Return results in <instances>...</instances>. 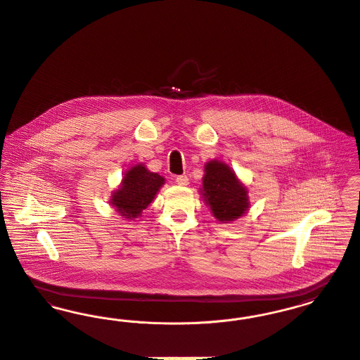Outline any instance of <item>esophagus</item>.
Listing matches in <instances>:
<instances>
[{
  "label": "esophagus",
  "mask_w": 360,
  "mask_h": 360,
  "mask_svg": "<svg viewBox=\"0 0 360 360\" xmlns=\"http://www.w3.org/2000/svg\"><path fill=\"white\" fill-rule=\"evenodd\" d=\"M176 183H177L179 186H181V187H187V186L190 184V180H188L187 176H177V177H176Z\"/></svg>",
  "instance_id": "34e87169"
}]
</instances>
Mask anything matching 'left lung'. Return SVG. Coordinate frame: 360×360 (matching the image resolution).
I'll return each mask as SVG.
<instances>
[{
    "label": "left lung",
    "instance_id": "left-lung-1",
    "mask_svg": "<svg viewBox=\"0 0 360 360\" xmlns=\"http://www.w3.org/2000/svg\"><path fill=\"white\" fill-rule=\"evenodd\" d=\"M199 192L212 214L222 224L244 216L251 205L248 190L235 170L218 160L206 162Z\"/></svg>",
    "mask_w": 360,
    "mask_h": 360
}]
</instances>
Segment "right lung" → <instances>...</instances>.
I'll list each match as a JSON object with an SVG mask.
<instances>
[{"label": "right lung", "mask_w": 360, "mask_h": 360, "mask_svg": "<svg viewBox=\"0 0 360 360\" xmlns=\"http://www.w3.org/2000/svg\"><path fill=\"white\" fill-rule=\"evenodd\" d=\"M165 184V177L150 172L144 164H136L128 169L120 186L112 192L110 205L125 219H136L154 200L155 195Z\"/></svg>", "instance_id": "right-lung-1"}]
</instances>
